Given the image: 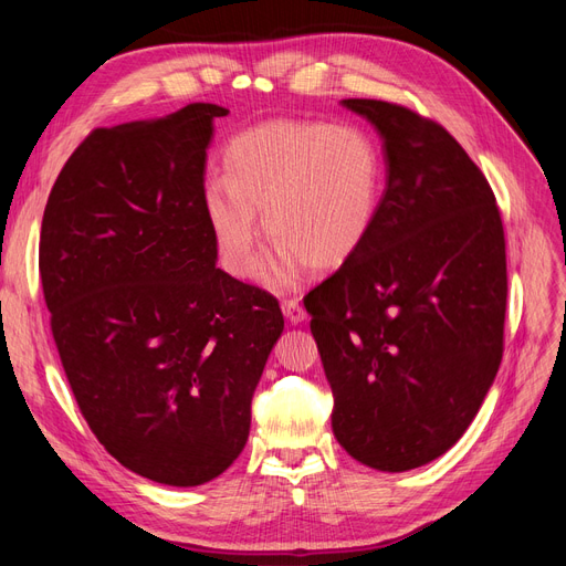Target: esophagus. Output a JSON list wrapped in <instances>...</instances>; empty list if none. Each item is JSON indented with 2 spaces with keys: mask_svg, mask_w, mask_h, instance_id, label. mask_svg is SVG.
<instances>
[{
  "mask_svg": "<svg viewBox=\"0 0 566 566\" xmlns=\"http://www.w3.org/2000/svg\"><path fill=\"white\" fill-rule=\"evenodd\" d=\"M281 306H283V314L290 323H302L306 318V310L300 304V300H293V297L283 300Z\"/></svg>",
  "mask_w": 566,
  "mask_h": 566,
  "instance_id": "34e87169",
  "label": "esophagus"
}]
</instances>
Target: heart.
<instances>
[{
    "label": "heart",
    "mask_w": 566,
    "mask_h": 566,
    "mask_svg": "<svg viewBox=\"0 0 566 566\" xmlns=\"http://www.w3.org/2000/svg\"><path fill=\"white\" fill-rule=\"evenodd\" d=\"M382 156L356 125L271 119L235 134L224 150L227 181L205 188L217 245L235 276H252L260 224L279 243L264 279L293 285L304 264L335 271L364 250L382 202Z\"/></svg>",
    "instance_id": "heart-1"
}]
</instances>
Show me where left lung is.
Instances as JSON below:
<instances>
[{
  "label": "left lung",
  "instance_id": "1",
  "mask_svg": "<svg viewBox=\"0 0 566 566\" xmlns=\"http://www.w3.org/2000/svg\"><path fill=\"white\" fill-rule=\"evenodd\" d=\"M382 136L387 184L364 250L304 297L333 389V432L382 472L465 434L503 358L507 264L486 177L430 117L345 98Z\"/></svg>",
  "mask_w": 566,
  "mask_h": 566
}]
</instances>
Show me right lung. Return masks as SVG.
Segmentation results:
<instances>
[{"instance_id": "obj_1", "label": "right lung", "mask_w": 566, "mask_h": 566, "mask_svg": "<svg viewBox=\"0 0 566 566\" xmlns=\"http://www.w3.org/2000/svg\"><path fill=\"white\" fill-rule=\"evenodd\" d=\"M214 104L98 127L51 188L40 276L90 430L127 470L198 486L241 455L283 333L279 300L214 266L205 160Z\"/></svg>"}]
</instances>
